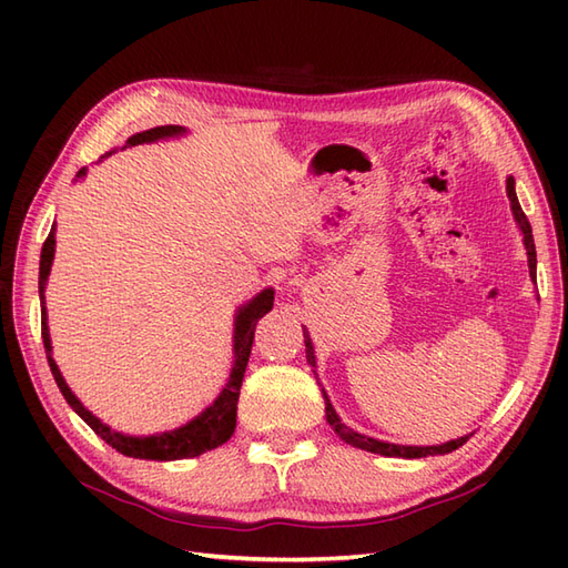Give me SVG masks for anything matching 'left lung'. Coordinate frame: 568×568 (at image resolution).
Segmentation results:
<instances>
[{
  "label": "left lung",
  "mask_w": 568,
  "mask_h": 568,
  "mask_svg": "<svg viewBox=\"0 0 568 568\" xmlns=\"http://www.w3.org/2000/svg\"><path fill=\"white\" fill-rule=\"evenodd\" d=\"M505 190H508V200H510V210H513V216L517 222V229H520L523 234V244H525V251H527V265H529V277H532V283H537V251H535V239H532V226H529L527 216L520 207V202H517V195H515V178L510 175L508 180H505ZM305 354H307V364L312 368H317V361H315V346H312V339H310V332H305ZM317 376V371H315ZM322 395H324V413H327V422L329 427L334 429V434H339V439H344L346 444L356 446V449H364V452H371V454H381V456H397V458H422V456H437V454H449L454 449H458V446L466 444V439L470 437V434H466V437H458V439H452V442H444V444H434V446H405V444H390V442H381V439H373V437H366V434L361 432H354L352 427H346L342 417L336 415V409L332 407L329 403V395L327 390L322 388Z\"/></svg>",
  "instance_id": "obj_1"
}]
</instances>
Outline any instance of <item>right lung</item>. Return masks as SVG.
Here are the masks:
<instances>
[{"label":"right lung","mask_w":568,"mask_h":568,"mask_svg":"<svg viewBox=\"0 0 568 568\" xmlns=\"http://www.w3.org/2000/svg\"><path fill=\"white\" fill-rule=\"evenodd\" d=\"M185 134H187L185 126H173V124L155 126V129L139 131V134L129 136L124 149L139 146V143L178 139ZM112 153H116V149L104 153L102 159H106V155H112ZM84 175H88V168L78 171V178H84ZM53 256H55V224L51 226V234H48L45 244L41 248V268H39L41 336H43L48 366H51V373H53L60 393H63L68 405L75 409V413L84 422H88L92 432L98 434V437H102L119 454L134 456V458H151V462H175V458H192V456H200V454L216 449V446L229 442V437H232L236 429V403H239V390H241V383H244V373H246V364L251 356L253 332H256V324L265 315V312L273 310V295H275L273 287H265V291H261L256 297H251L246 305H241L236 310L234 364H232V373H229V381L224 383L222 393L216 395V400L210 407H204L197 417L185 422L183 427L171 429V432H161V434H151V437H134V434L116 432L110 425H104L100 417H94L90 409L78 400V395L68 388L63 373H60L58 364L53 361V344H51V332H48V312H45V283H48V275H51Z\"/></svg>","instance_id":"right-lung-1"}]
</instances>
